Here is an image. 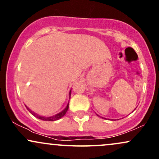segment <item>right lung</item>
Wrapping results in <instances>:
<instances>
[{
  "label": "right lung",
  "instance_id": "obj_1",
  "mask_svg": "<svg viewBox=\"0 0 159 159\" xmlns=\"http://www.w3.org/2000/svg\"><path fill=\"white\" fill-rule=\"evenodd\" d=\"M70 94H71V91H70V93H69V96H70ZM26 107H27V110H28L29 111H30V113H31V114H32L33 115H34V116H36V117L39 118V119H40V120H45V121H55V120H57L61 119V117H63V116H64V115L66 114V111H68V108H69V104H68V105H67V106L66 107V108L64 109V110H63V111H61V113H59V114H57L54 115V116H49V117H45V116H39V115L36 114H35V113H34V112H33V111H30V109H29L28 107H27V106H26Z\"/></svg>",
  "mask_w": 159,
  "mask_h": 159
}]
</instances>
